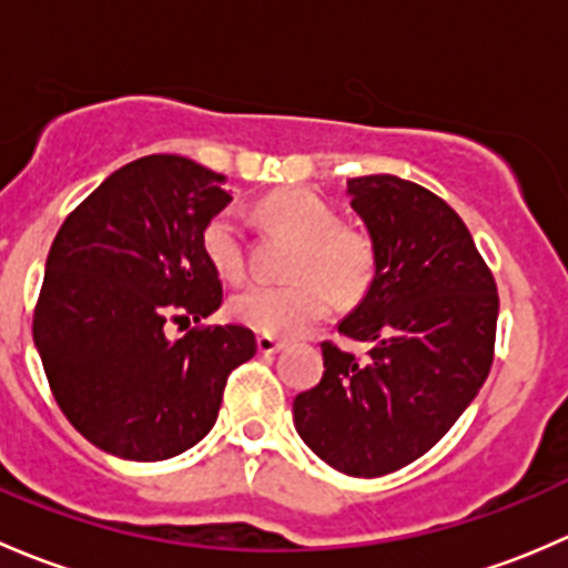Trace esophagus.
<instances>
[{"instance_id": "esophagus-1", "label": "esophagus", "mask_w": 568, "mask_h": 568, "mask_svg": "<svg viewBox=\"0 0 568 568\" xmlns=\"http://www.w3.org/2000/svg\"><path fill=\"white\" fill-rule=\"evenodd\" d=\"M255 343H257V352L261 354H277L285 348V343L277 341V337H272V335H257Z\"/></svg>"}]
</instances>
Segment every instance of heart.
I'll return each instance as SVG.
<instances>
[{"label":"heart","mask_w":568,"mask_h":568,"mask_svg":"<svg viewBox=\"0 0 568 568\" xmlns=\"http://www.w3.org/2000/svg\"><path fill=\"white\" fill-rule=\"evenodd\" d=\"M261 220L296 236L288 285L252 283L227 302L233 321L272 337H294L341 302L363 300L376 272V252L363 231L341 225L337 211L307 189H283L261 203ZM203 252L225 280L247 268V231L236 209H222L205 222ZM333 291L329 292L328 288Z\"/></svg>","instance_id":"b5f03b06"}]
</instances>
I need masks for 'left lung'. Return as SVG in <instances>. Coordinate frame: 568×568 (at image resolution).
Returning <instances> with one entry per match:
<instances>
[{"label": "left lung", "mask_w": 568, "mask_h": 568, "mask_svg": "<svg viewBox=\"0 0 568 568\" xmlns=\"http://www.w3.org/2000/svg\"><path fill=\"white\" fill-rule=\"evenodd\" d=\"M376 272L337 324L365 359L321 343L324 376L294 398V426L337 473L376 478L432 450L484 387L495 359L497 285L462 216L398 175L348 181Z\"/></svg>", "instance_id": "1"}]
</instances>
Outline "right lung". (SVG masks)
Returning <instances> with one entry per match:
<instances>
[{
    "instance_id": "1",
    "label": "right lung",
    "mask_w": 568,
    "mask_h": 568,
    "mask_svg": "<svg viewBox=\"0 0 568 568\" xmlns=\"http://www.w3.org/2000/svg\"><path fill=\"white\" fill-rule=\"evenodd\" d=\"M225 175L156 153L112 175L77 205L45 257L32 337L62 415L84 439L129 462H162L197 445L220 415L233 368L255 357L222 305L203 227L231 203Z\"/></svg>"
}]
</instances>
